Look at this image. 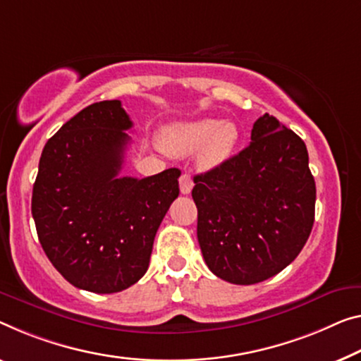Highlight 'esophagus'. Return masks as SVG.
I'll return each instance as SVG.
<instances>
[{"instance_id": "obj_1", "label": "esophagus", "mask_w": 361, "mask_h": 361, "mask_svg": "<svg viewBox=\"0 0 361 361\" xmlns=\"http://www.w3.org/2000/svg\"><path fill=\"white\" fill-rule=\"evenodd\" d=\"M179 185H180V192L187 195V193L192 192V187H193V180L192 177L188 174H182L180 179H179Z\"/></svg>"}]
</instances>
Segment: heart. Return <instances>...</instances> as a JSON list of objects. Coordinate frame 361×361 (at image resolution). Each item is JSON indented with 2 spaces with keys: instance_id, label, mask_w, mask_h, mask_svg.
I'll use <instances>...</instances> for the list:
<instances>
[{
  "instance_id": "b5f03b06",
  "label": "heart",
  "mask_w": 361,
  "mask_h": 361,
  "mask_svg": "<svg viewBox=\"0 0 361 361\" xmlns=\"http://www.w3.org/2000/svg\"><path fill=\"white\" fill-rule=\"evenodd\" d=\"M238 142V129L234 123L203 118L190 123L166 127L163 145L171 153L190 154L200 147L198 163L203 168H216L224 163Z\"/></svg>"
}]
</instances>
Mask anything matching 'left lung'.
<instances>
[{
	"label": "left lung",
	"instance_id": "obj_1",
	"mask_svg": "<svg viewBox=\"0 0 361 361\" xmlns=\"http://www.w3.org/2000/svg\"><path fill=\"white\" fill-rule=\"evenodd\" d=\"M193 182L197 237L213 274L257 284L302 252L314 221V179L305 142L274 116L263 114L250 145Z\"/></svg>",
	"mask_w": 361,
	"mask_h": 361
}]
</instances>
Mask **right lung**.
Listing matches in <instances>:
<instances>
[{
	"label": "right lung",
	"mask_w": 361,
	"mask_h": 361,
	"mask_svg": "<svg viewBox=\"0 0 361 361\" xmlns=\"http://www.w3.org/2000/svg\"><path fill=\"white\" fill-rule=\"evenodd\" d=\"M130 127L119 99L93 103L49 138L38 164V240L61 276L88 292H121L147 273L158 227L179 195L176 168L118 176Z\"/></svg>",
	"instance_id": "add662e5"
}]
</instances>
